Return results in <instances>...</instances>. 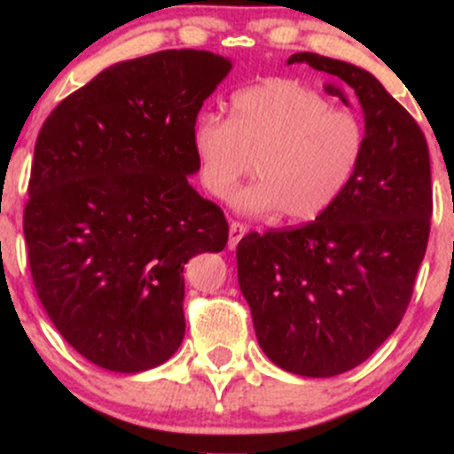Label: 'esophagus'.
<instances>
[{"mask_svg": "<svg viewBox=\"0 0 454 454\" xmlns=\"http://www.w3.org/2000/svg\"><path fill=\"white\" fill-rule=\"evenodd\" d=\"M228 234H231V237H228V247L234 249L239 245V241H241V239L245 237V234H247V226H245V223H241V222H231Z\"/></svg>", "mask_w": 454, "mask_h": 454, "instance_id": "34e87169", "label": "esophagus"}]
</instances>
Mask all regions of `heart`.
<instances>
[{
    "mask_svg": "<svg viewBox=\"0 0 454 454\" xmlns=\"http://www.w3.org/2000/svg\"><path fill=\"white\" fill-rule=\"evenodd\" d=\"M202 187L228 198L239 181L258 179L232 198L243 213L311 222L331 209L356 175L364 128L296 78H267L234 91L231 114L202 113L192 129Z\"/></svg>",
    "mask_w": 454,
    "mask_h": 454,
    "instance_id": "obj_1",
    "label": "heart"
}]
</instances>
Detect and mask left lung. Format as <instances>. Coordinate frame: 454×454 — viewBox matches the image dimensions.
I'll return each instance as SVG.
<instances>
[{"mask_svg":"<svg viewBox=\"0 0 454 454\" xmlns=\"http://www.w3.org/2000/svg\"><path fill=\"white\" fill-rule=\"evenodd\" d=\"M307 64L350 87L364 113L356 175L314 222L239 241V286L264 354L296 376L331 378L367 361L399 326L429 241L427 138L363 67L316 53ZM348 104L341 87L326 85Z\"/></svg>","mask_w":454,"mask_h":454,"instance_id":"left-lung-1","label":"left lung"}]
</instances>
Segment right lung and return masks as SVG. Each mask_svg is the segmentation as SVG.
I'll use <instances>...</instances> for the list:
<instances>
[{"label": "right lung", "instance_id": "1", "mask_svg": "<svg viewBox=\"0 0 454 454\" xmlns=\"http://www.w3.org/2000/svg\"><path fill=\"white\" fill-rule=\"evenodd\" d=\"M232 64L209 51L121 61L46 117L23 232L35 293L61 337L98 367L138 373L185 335L184 267L222 252L228 222L187 184L192 129Z\"/></svg>", "mask_w": 454, "mask_h": 454}]
</instances>
